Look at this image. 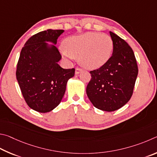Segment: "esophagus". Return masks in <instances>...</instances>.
I'll use <instances>...</instances> for the list:
<instances>
[{"mask_svg":"<svg viewBox=\"0 0 157 157\" xmlns=\"http://www.w3.org/2000/svg\"><path fill=\"white\" fill-rule=\"evenodd\" d=\"M82 71V69L80 67H76V71H75V74H78L80 72Z\"/></svg>","mask_w":157,"mask_h":157,"instance_id":"1","label":"esophagus"}]
</instances>
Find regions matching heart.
I'll list each match as a JSON object with an SVG mask.
<instances>
[{
  "label": "heart",
  "mask_w": 157,
  "mask_h": 157,
  "mask_svg": "<svg viewBox=\"0 0 157 157\" xmlns=\"http://www.w3.org/2000/svg\"><path fill=\"white\" fill-rule=\"evenodd\" d=\"M64 54L79 58V63L87 69L101 67L110 59L113 41L108 34L87 32L65 38L63 41Z\"/></svg>",
  "instance_id": "heart-1"
}]
</instances>
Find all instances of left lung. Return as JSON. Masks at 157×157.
I'll return each instance as SVG.
<instances>
[{"mask_svg":"<svg viewBox=\"0 0 157 157\" xmlns=\"http://www.w3.org/2000/svg\"><path fill=\"white\" fill-rule=\"evenodd\" d=\"M113 52L105 64L90 71L91 80L86 92L95 108L112 112L127 103L132 97L138 75L134 52L125 41L109 32Z\"/></svg>","mask_w":157,"mask_h":157,"instance_id":"8db88e82","label":"left lung"}]
</instances>
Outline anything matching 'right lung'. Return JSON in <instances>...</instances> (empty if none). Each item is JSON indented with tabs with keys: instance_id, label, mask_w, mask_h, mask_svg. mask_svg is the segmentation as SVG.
<instances>
[{
	"instance_id": "1",
	"label": "right lung",
	"mask_w": 157,
	"mask_h": 157,
	"mask_svg": "<svg viewBox=\"0 0 157 157\" xmlns=\"http://www.w3.org/2000/svg\"><path fill=\"white\" fill-rule=\"evenodd\" d=\"M63 29H48L30 37L21 49L16 68V79L22 94L30 108L45 113L59 105L67 81L75 69H63L58 64L61 59L55 45Z\"/></svg>"
}]
</instances>
